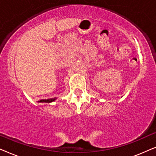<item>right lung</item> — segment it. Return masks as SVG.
<instances>
[{
    "instance_id": "right-lung-1",
    "label": "right lung",
    "mask_w": 156,
    "mask_h": 156,
    "mask_svg": "<svg viewBox=\"0 0 156 156\" xmlns=\"http://www.w3.org/2000/svg\"><path fill=\"white\" fill-rule=\"evenodd\" d=\"M56 99H57V98H54V99H42V100H40V101H38V103H43V102H45V103H51V102L55 101Z\"/></svg>"
}]
</instances>
